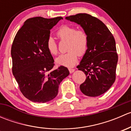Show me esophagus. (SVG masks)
Segmentation results:
<instances>
[{"label":"esophagus","mask_w":131,"mask_h":131,"mask_svg":"<svg viewBox=\"0 0 131 131\" xmlns=\"http://www.w3.org/2000/svg\"><path fill=\"white\" fill-rule=\"evenodd\" d=\"M68 70H69V72H70V73H72L73 72H75V70L73 69V68H69Z\"/></svg>","instance_id":"1"}]
</instances>
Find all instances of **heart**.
<instances>
[{
  "instance_id": "obj_1",
  "label": "heart",
  "mask_w": 131,
  "mask_h": 131,
  "mask_svg": "<svg viewBox=\"0 0 131 131\" xmlns=\"http://www.w3.org/2000/svg\"><path fill=\"white\" fill-rule=\"evenodd\" d=\"M58 37L61 40H68L67 53L59 55L56 59V63L59 65L73 67L78 61L79 56H83L87 52L89 39L87 33L84 30H77L74 26L63 25L57 31ZM47 49L50 54H58V45L52 37H49L46 42Z\"/></svg>"
}]
</instances>
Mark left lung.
Returning a JSON list of instances; mask_svg holds the SVG:
<instances>
[{
    "mask_svg": "<svg viewBox=\"0 0 131 131\" xmlns=\"http://www.w3.org/2000/svg\"><path fill=\"white\" fill-rule=\"evenodd\" d=\"M65 19L80 25L89 39L87 52L77 67L86 76L80 91L88 96H100L115 80L118 55L114 37L106 25L90 14L80 13Z\"/></svg>",
    "mask_w": 131,
    "mask_h": 131,
    "instance_id": "obj_1",
    "label": "left lung"
}]
</instances>
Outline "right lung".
Listing matches in <instances>:
<instances>
[{"mask_svg":"<svg viewBox=\"0 0 131 131\" xmlns=\"http://www.w3.org/2000/svg\"><path fill=\"white\" fill-rule=\"evenodd\" d=\"M62 19L29 18L13 40V75L23 96L33 102L46 103L53 100L58 93L59 84L70 74L63 66L52 70L54 59L46 46L50 30Z\"/></svg>","mask_w":131,"mask_h":131,"instance_id":"obj_1","label":"right lung"}]
</instances>
